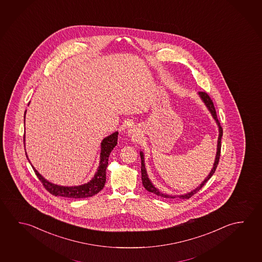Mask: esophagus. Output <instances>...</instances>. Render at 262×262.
<instances>
[{"mask_svg": "<svg viewBox=\"0 0 262 262\" xmlns=\"http://www.w3.org/2000/svg\"><path fill=\"white\" fill-rule=\"evenodd\" d=\"M128 134L130 136H132V137H138V130H137V128H135V127H131L128 130Z\"/></svg>", "mask_w": 262, "mask_h": 262, "instance_id": "1", "label": "esophagus"}]
</instances>
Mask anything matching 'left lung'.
Returning a JSON list of instances; mask_svg holds the SVG:
<instances>
[{"label": "left lung", "instance_id": "left-lung-1", "mask_svg": "<svg viewBox=\"0 0 262 262\" xmlns=\"http://www.w3.org/2000/svg\"><path fill=\"white\" fill-rule=\"evenodd\" d=\"M200 95V97L201 99L203 100V102H204V104L206 105V107L208 108L209 111L211 113V115L213 117V119L215 120V122H216V124L218 125V128H219V137H218V141H217V151H216V156H215V160H214V163H213V167L212 170H211V172L209 173L208 176L204 179V182H202L201 184H200L199 186L197 187L196 189H194L193 191H191V192H188V193H185V194H182V195H168V194H165V193H162V192H160L157 188H156L153 184H152V182H150V180L148 179L147 177V174H146V167H145V160H144V154H143L142 151H140V157H141V179H142V183L144 187H145V189H146V191H149V192H152V193H155L156 195L160 196V197H163V198H176V197H179V198H181V199H189V198H191V196L194 195L197 191H199L203 186H204V184L206 183V182H208L209 180H210V178L213 176V173L215 171V169L217 168L218 162H219V159H220V153H221V138H222L223 136V129L222 126H221V124L219 123V121H218L217 116H216V111H215V108L213 106V102L212 100H211V98L209 96L207 93H205V92H200L198 93Z\"/></svg>", "mask_w": 262, "mask_h": 262}]
</instances>
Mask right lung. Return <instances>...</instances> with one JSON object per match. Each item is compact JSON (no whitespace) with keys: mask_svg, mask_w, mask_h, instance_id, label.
Returning <instances> with one entry per match:
<instances>
[{"mask_svg":"<svg viewBox=\"0 0 262 262\" xmlns=\"http://www.w3.org/2000/svg\"><path fill=\"white\" fill-rule=\"evenodd\" d=\"M26 117V112H25ZM118 139V132H115L105 138H103L101 143V156H100V163L98 167L97 171L95 173L94 177L89 182L80 185V186H59L48 182L44 177L38 173L33 166L32 168L36 173V176L42 182L43 186L47 191L55 196H62L67 198H86L97 194L99 191L102 190L106 182V168L108 166V159L114 147L117 144ZM24 144H25V135H24ZM27 155V152H26ZM27 160L28 157L27 155ZM30 162V161H29Z\"/></svg>","mask_w":262,"mask_h":262,"instance_id":"add662e5","label":"right lung"}]
</instances>
